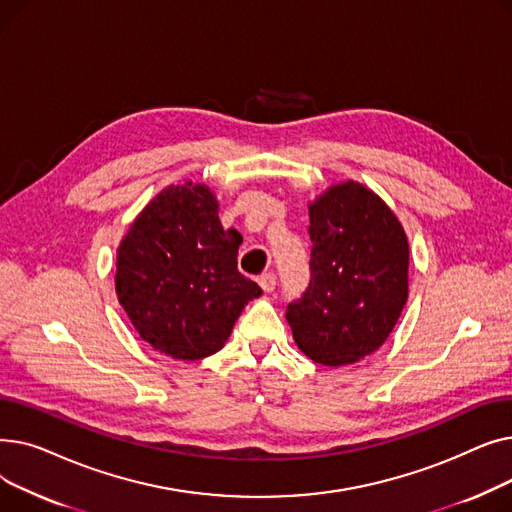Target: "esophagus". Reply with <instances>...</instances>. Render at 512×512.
Returning <instances> with one entry per match:
<instances>
[{
	"label": "esophagus",
	"instance_id": "esophagus-1",
	"mask_svg": "<svg viewBox=\"0 0 512 512\" xmlns=\"http://www.w3.org/2000/svg\"><path fill=\"white\" fill-rule=\"evenodd\" d=\"M259 286L265 290V292H272L276 288V274L274 272H265L259 276Z\"/></svg>",
	"mask_w": 512,
	"mask_h": 512
}]
</instances>
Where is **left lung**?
<instances>
[{
	"mask_svg": "<svg viewBox=\"0 0 512 512\" xmlns=\"http://www.w3.org/2000/svg\"><path fill=\"white\" fill-rule=\"evenodd\" d=\"M309 220L311 280L286 319L311 361L351 365L378 351L407 303V234L392 209L353 180L319 195Z\"/></svg>",
	"mask_w": 512,
	"mask_h": 512,
	"instance_id": "8db88e82",
	"label": "left lung"
}]
</instances>
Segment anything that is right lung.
Wrapping results in <instances>:
<instances>
[{"mask_svg":"<svg viewBox=\"0 0 512 512\" xmlns=\"http://www.w3.org/2000/svg\"><path fill=\"white\" fill-rule=\"evenodd\" d=\"M242 236L224 230L218 199L191 180L168 186L132 222L116 255V292L155 351L197 361L218 353L261 288L242 276Z\"/></svg>","mask_w":512,"mask_h":512,"instance_id":"right-lung-1","label":"right lung"}]
</instances>
